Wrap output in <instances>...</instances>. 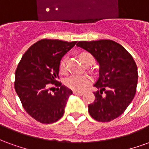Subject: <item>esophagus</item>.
<instances>
[{
	"mask_svg": "<svg viewBox=\"0 0 149 149\" xmlns=\"http://www.w3.org/2000/svg\"><path fill=\"white\" fill-rule=\"evenodd\" d=\"M73 94L74 95H78V96H82L84 93L83 92H78V91H73Z\"/></svg>",
	"mask_w": 149,
	"mask_h": 149,
	"instance_id": "34e87169",
	"label": "esophagus"
}]
</instances>
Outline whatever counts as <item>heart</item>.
<instances>
[{
    "label": "heart",
    "mask_w": 149,
    "mask_h": 149,
    "mask_svg": "<svg viewBox=\"0 0 149 149\" xmlns=\"http://www.w3.org/2000/svg\"><path fill=\"white\" fill-rule=\"evenodd\" d=\"M79 57L83 63H86L87 61H93V56L88 52H82L80 54ZM59 69L62 74H65L67 72V66H66V58H63L60 62ZM92 83V78L88 75H72L67 78L65 81V84L70 89L74 91L81 92L84 91L86 88Z\"/></svg>",
    "instance_id": "1"
}]
</instances>
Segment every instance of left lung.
<instances>
[{
    "label": "left lung",
    "mask_w": 149,
    "mask_h": 149,
    "mask_svg": "<svg viewBox=\"0 0 149 149\" xmlns=\"http://www.w3.org/2000/svg\"><path fill=\"white\" fill-rule=\"evenodd\" d=\"M99 64V78L94 86L95 100L88 112L96 120L109 122L125 112L134 98L138 81L137 67L130 53L111 40L79 41Z\"/></svg>",
    "instance_id": "obj_1"
}]
</instances>
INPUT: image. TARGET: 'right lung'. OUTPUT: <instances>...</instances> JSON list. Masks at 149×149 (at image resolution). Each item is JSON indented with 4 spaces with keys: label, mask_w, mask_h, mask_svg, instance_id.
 Listing matches in <instances>:
<instances>
[{
    "label": "right lung",
    "mask_w": 149,
    "mask_h": 149,
    "mask_svg": "<svg viewBox=\"0 0 149 149\" xmlns=\"http://www.w3.org/2000/svg\"><path fill=\"white\" fill-rule=\"evenodd\" d=\"M76 43L40 40L24 52L18 64L15 72L16 93L28 114L42 124H52L61 118L72 94L56 80L61 60ZM50 84L60 88L53 94L49 93Z\"/></svg>",
    "instance_id": "right-lung-1"
}]
</instances>
